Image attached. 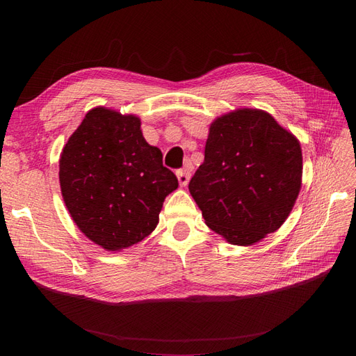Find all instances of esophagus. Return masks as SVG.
<instances>
[{
  "label": "esophagus",
  "mask_w": 356,
  "mask_h": 356,
  "mask_svg": "<svg viewBox=\"0 0 356 356\" xmlns=\"http://www.w3.org/2000/svg\"><path fill=\"white\" fill-rule=\"evenodd\" d=\"M177 177L181 186H187L188 184V179L191 177V168L190 166H184L182 169L177 170Z\"/></svg>",
  "instance_id": "1"
}]
</instances>
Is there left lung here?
I'll return each instance as SVG.
<instances>
[{
	"label": "left lung",
	"instance_id": "left-lung-1",
	"mask_svg": "<svg viewBox=\"0 0 356 356\" xmlns=\"http://www.w3.org/2000/svg\"><path fill=\"white\" fill-rule=\"evenodd\" d=\"M303 157L297 138L260 110L217 118L190 193L208 227L233 245H252L276 232L293 209Z\"/></svg>",
	"mask_w": 356,
	"mask_h": 356
}]
</instances>
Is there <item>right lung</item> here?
<instances>
[{
    "label": "right lung",
    "mask_w": 356,
    "mask_h": 356,
    "mask_svg": "<svg viewBox=\"0 0 356 356\" xmlns=\"http://www.w3.org/2000/svg\"><path fill=\"white\" fill-rule=\"evenodd\" d=\"M161 159L144 139L138 117L90 110L59 160L62 196L79 229L108 251L147 238L165 197L178 187Z\"/></svg>",
    "instance_id": "right-lung-1"
}]
</instances>
